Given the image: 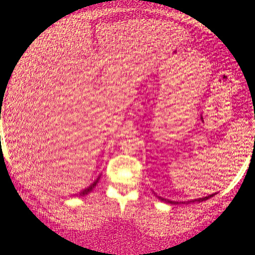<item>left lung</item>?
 I'll return each instance as SVG.
<instances>
[{"label": "left lung", "instance_id": "1", "mask_svg": "<svg viewBox=\"0 0 255 255\" xmlns=\"http://www.w3.org/2000/svg\"><path fill=\"white\" fill-rule=\"evenodd\" d=\"M216 194H217V193H215V194H210V195H207V197H204V198L192 199V200H189L188 203H201V201H205V200H207V199L212 198L213 195H216ZM156 195H157V194H156ZM157 198L159 199V200H162V201H165V203H168V204H178V201H171V200H168V199H164V198H162V197H158V195H157Z\"/></svg>", "mask_w": 255, "mask_h": 255}]
</instances>
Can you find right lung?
Instances as JSON below:
<instances>
[{"mask_svg":"<svg viewBox=\"0 0 255 255\" xmlns=\"http://www.w3.org/2000/svg\"><path fill=\"white\" fill-rule=\"evenodd\" d=\"M99 178H101V175H99V176L97 177V180H95V181H93V183H92V184H90V186L87 187V188H85L84 191H81L80 193H79V194H78L79 197H84V195H87V194H89V193H90L91 191H92V189L95 188L96 186H97V183H98Z\"/></svg>","mask_w":255,"mask_h":255,"instance_id":"1","label":"right lung"}]
</instances>
